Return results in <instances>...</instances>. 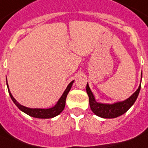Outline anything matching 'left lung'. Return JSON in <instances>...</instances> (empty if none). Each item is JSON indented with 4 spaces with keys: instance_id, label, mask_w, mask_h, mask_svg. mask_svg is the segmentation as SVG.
<instances>
[{
    "instance_id": "obj_1",
    "label": "left lung",
    "mask_w": 148,
    "mask_h": 148,
    "mask_svg": "<svg viewBox=\"0 0 148 148\" xmlns=\"http://www.w3.org/2000/svg\"><path fill=\"white\" fill-rule=\"evenodd\" d=\"M140 85L139 86L137 90L136 91L130 98L124 100L122 102L114 103L113 104H104L101 103H97L94 98V96L92 91L89 88V86L87 84L86 85V92L89 98V105L92 111L97 116H99L103 119H114L119 116L121 115L126 112L133 103H135L136 99L139 95L140 90Z\"/></svg>"
}]
</instances>
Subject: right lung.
<instances>
[{
  "label": "right lung",
  "instance_id": "obj_1",
  "mask_svg": "<svg viewBox=\"0 0 148 148\" xmlns=\"http://www.w3.org/2000/svg\"><path fill=\"white\" fill-rule=\"evenodd\" d=\"M73 83H74V81H72L69 84L67 88H66V90L64 91V92L62 95V96L60 97V99L57 102V103L55 105L53 108H49V109H38V108L33 109V108H26V107H24L23 105L19 104L18 102L16 101V99L13 97L12 93L10 92L8 85H7V86L8 89V92H9V95L11 96V99H12L14 103L18 107L19 110L23 111L24 113H26L28 115L34 117V118H37V119H52V118H54L56 116H57L58 114H60L63 111L64 108H65L66 99V96H67L69 91L71 90V86L73 85Z\"/></svg>",
  "mask_w": 148,
  "mask_h": 148
}]
</instances>
